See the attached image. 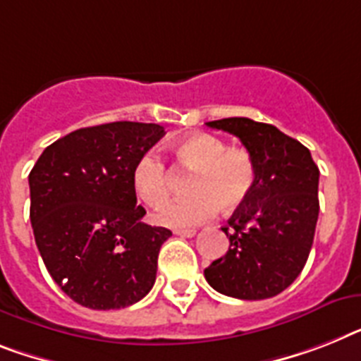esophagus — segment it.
Segmentation results:
<instances>
[{
	"mask_svg": "<svg viewBox=\"0 0 361 361\" xmlns=\"http://www.w3.org/2000/svg\"><path fill=\"white\" fill-rule=\"evenodd\" d=\"M175 234L183 238H193L197 234V231L195 228H175Z\"/></svg>",
	"mask_w": 361,
	"mask_h": 361,
	"instance_id": "esophagus-1",
	"label": "esophagus"
}]
</instances>
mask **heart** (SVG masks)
Segmentation results:
<instances>
[{"mask_svg": "<svg viewBox=\"0 0 361 361\" xmlns=\"http://www.w3.org/2000/svg\"><path fill=\"white\" fill-rule=\"evenodd\" d=\"M173 154L184 171H193L188 180L192 195L166 202L157 212V221L162 225L195 227L212 219L219 207L232 212L251 195L256 169L245 149L227 147L214 134L193 133L175 142ZM130 180L134 193L147 207H159L168 197L169 171L153 151L136 160Z\"/></svg>", "mask_w": 361, "mask_h": 361, "instance_id": "1", "label": "heart"}]
</instances>
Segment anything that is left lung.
Listing matches in <instances>:
<instances>
[{
  "instance_id": "left-lung-1",
  "label": "left lung",
  "mask_w": 361,
  "mask_h": 361,
  "mask_svg": "<svg viewBox=\"0 0 361 361\" xmlns=\"http://www.w3.org/2000/svg\"><path fill=\"white\" fill-rule=\"evenodd\" d=\"M240 138L252 157L251 195L221 228L231 247L204 269L214 290L243 300L284 291L300 275L319 216V168L308 149L275 125L249 118L208 121Z\"/></svg>"
}]
</instances>
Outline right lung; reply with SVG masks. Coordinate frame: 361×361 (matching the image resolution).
Returning <instances> with one entry per match:
<instances>
[{
    "label": "right lung",
    "mask_w": 361,
    "mask_h": 361,
    "mask_svg": "<svg viewBox=\"0 0 361 361\" xmlns=\"http://www.w3.org/2000/svg\"><path fill=\"white\" fill-rule=\"evenodd\" d=\"M164 127L114 121L77 129L44 149L29 173L31 225L53 281L92 310L144 299L171 231L142 223L130 173Z\"/></svg>",
    "instance_id": "obj_1"
}]
</instances>
